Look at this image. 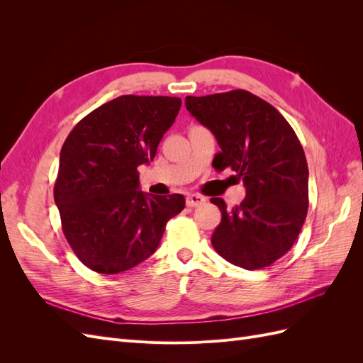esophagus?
Listing matches in <instances>:
<instances>
[{"label":"esophagus","mask_w":363,"mask_h":363,"mask_svg":"<svg viewBox=\"0 0 363 363\" xmlns=\"http://www.w3.org/2000/svg\"><path fill=\"white\" fill-rule=\"evenodd\" d=\"M206 201L204 196L199 195V194H189L188 196H186V206L188 207H195V206H200Z\"/></svg>","instance_id":"34e87169"}]
</instances>
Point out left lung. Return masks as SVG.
I'll list each match as a JSON object with an SVG mask.
<instances>
[{"mask_svg":"<svg viewBox=\"0 0 363 363\" xmlns=\"http://www.w3.org/2000/svg\"><path fill=\"white\" fill-rule=\"evenodd\" d=\"M186 108L212 131L221 151L215 168H232L247 189L239 206L221 211L212 235L218 255L244 269H260L286 255L309 206V169L295 131L276 107L248 91L186 96Z\"/></svg>","mask_w":363,"mask_h":363,"instance_id":"1","label":"left lung"}]
</instances>
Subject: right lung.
Masks as SVG:
<instances>
[{"label":"right lung","instance_id":"right-lung-1","mask_svg":"<svg viewBox=\"0 0 363 363\" xmlns=\"http://www.w3.org/2000/svg\"><path fill=\"white\" fill-rule=\"evenodd\" d=\"M177 96L123 95L77 124L65 140L54 201L83 265L118 274L148 259L184 196L139 189V164L152 162L179 115Z\"/></svg>","mask_w":363,"mask_h":363}]
</instances>
